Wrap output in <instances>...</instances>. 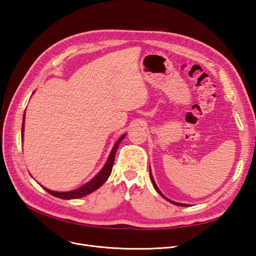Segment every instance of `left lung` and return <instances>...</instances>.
I'll list each match as a JSON object with an SVG mask.
<instances>
[{"mask_svg":"<svg viewBox=\"0 0 256 256\" xmlns=\"http://www.w3.org/2000/svg\"><path fill=\"white\" fill-rule=\"evenodd\" d=\"M150 180H152V184H154V188L156 189V191L159 193V194L162 196V198H164L166 200H168L170 203H172V204H174V205H177V206H184V207H187V206H189L188 204H182V203H176V202H173V200H168V198H166L164 194H162L161 193V191L159 190V188L157 187V184H156V182H154V177H152V172L150 171Z\"/></svg>","mask_w":256,"mask_h":256,"instance_id":"1","label":"left lung"}]
</instances>
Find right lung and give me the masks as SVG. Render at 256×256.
I'll return each mask as SVG.
<instances>
[{
    "label": "right lung",
    "mask_w": 256,
    "mask_h": 256,
    "mask_svg": "<svg viewBox=\"0 0 256 256\" xmlns=\"http://www.w3.org/2000/svg\"><path fill=\"white\" fill-rule=\"evenodd\" d=\"M23 130H24V116H23L22 128H21V136H22V138H23ZM125 136H126V134H122L118 138V140L116 141L114 147H113L111 152H110V156H109V158H108L106 164L102 168V171H100L94 178H92V180H90L88 182L81 186L80 188L76 189V190H72V191H67V192H58V191L49 190L47 188L42 187H42L46 191L49 192L50 194H52L53 196H56V198H64V200L79 198H82V196H85L90 194V193H92V192H94L95 190H97L98 188L102 187V186L104 184V182L111 175L112 168H113V164H114V159H115V152H116V150H118V148L120 143L124 140V138H125Z\"/></svg>",
    "instance_id": "obj_1"
}]
</instances>
